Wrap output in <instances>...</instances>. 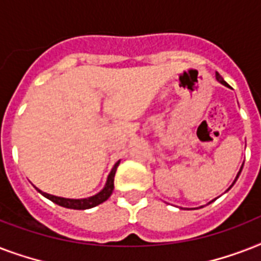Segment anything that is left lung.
Segmentation results:
<instances>
[{"mask_svg": "<svg viewBox=\"0 0 261 261\" xmlns=\"http://www.w3.org/2000/svg\"><path fill=\"white\" fill-rule=\"evenodd\" d=\"M215 77H217V80H218L219 83L223 84V85H226V87H229V85H227V84L225 83V81H223L222 77H221V75H219V73H217V74H215ZM241 169H243V167H241ZM241 169H240V172H239V173H237V177H236V180H237V178H239L240 173H241ZM236 180H234V182H236ZM234 182H233V184H234ZM233 184H231V186H230V188H231V187H233ZM230 188H229V190H230ZM211 202H213V200H211ZM211 202H210V203H211Z\"/></svg>", "mask_w": 261, "mask_h": 261, "instance_id": "left-lung-1", "label": "left lung"}]
</instances>
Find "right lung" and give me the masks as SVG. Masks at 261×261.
<instances>
[{"label":"right lung","instance_id":"1","mask_svg":"<svg viewBox=\"0 0 261 261\" xmlns=\"http://www.w3.org/2000/svg\"><path fill=\"white\" fill-rule=\"evenodd\" d=\"M119 164L120 161L115 164L114 168H112V171L111 173L108 174V178H107V182L104 188H102L98 194L93 195V196H90V198H85V199H67V198H61V196H54V195L46 194V192H43V191L38 190L36 187V190L40 192V194L44 196V198L50 199L51 202H54L55 204H58V206L66 207V208H73V210H87V208H92V207L97 206L100 203L106 202L107 199L110 198L111 194H112V191H114V177L115 173H116V169H118Z\"/></svg>","mask_w":261,"mask_h":261}]
</instances>
